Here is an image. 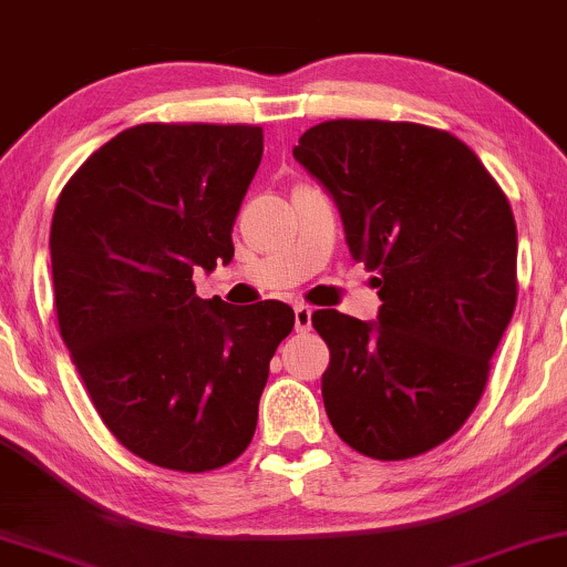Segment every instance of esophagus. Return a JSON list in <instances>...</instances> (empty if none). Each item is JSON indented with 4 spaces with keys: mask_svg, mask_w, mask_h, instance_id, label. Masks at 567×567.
Returning <instances> with one entry per match:
<instances>
[{
    "mask_svg": "<svg viewBox=\"0 0 567 567\" xmlns=\"http://www.w3.org/2000/svg\"><path fill=\"white\" fill-rule=\"evenodd\" d=\"M311 308L298 303L296 306V331H311Z\"/></svg>",
    "mask_w": 567,
    "mask_h": 567,
    "instance_id": "1",
    "label": "esophagus"
}]
</instances>
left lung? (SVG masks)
<instances>
[{"label":"left lung","instance_id":"left-lung-1","mask_svg":"<svg viewBox=\"0 0 567 567\" xmlns=\"http://www.w3.org/2000/svg\"><path fill=\"white\" fill-rule=\"evenodd\" d=\"M292 155L334 196L383 300L373 323L311 316L331 427L381 462L425 454L474 412L516 308L508 196L462 140L412 121H323Z\"/></svg>","mask_w":567,"mask_h":567}]
</instances>
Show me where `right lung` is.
Returning <instances> with one entry per match:
<instances>
[{
    "label": "right lung",
    "instance_id": "obj_1",
    "mask_svg": "<svg viewBox=\"0 0 567 567\" xmlns=\"http://www.w3.org/2000/svg\"><path fill=\"white\" fill-rule=\"evenodd\" d=\"M251 124H140L74 171L51 220L54 306L90 402L124 449L213 472L251 443L279 300H202L194 269L233 259V225L261 163Z\"/></svg>",
    "mask_w": 567,
    "mask_h": 567
}]
</instances>
